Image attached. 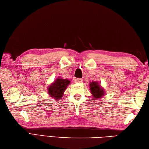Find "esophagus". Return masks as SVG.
Here are the masks:
<instances>
[{
    "label": "esophagus",
    "instance_id": "34e87169",
    "mask_svg": "<svg viewBox=\"0 0 149 149\" xmlns=\"http://www.w3.org/2000/svg\"><path fill=\"white\" fill-rule=\"evenodd\" d=\"M82 81H83L82 79H80V78L75 79V81H76L77 83H81V82H82Z\"/></svg>",
    "mask_w": 149,
    "mask_h": 149
}]
</instances>
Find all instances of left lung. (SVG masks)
I'll use <instances>...</instances> for the list:
<instances>
[{
	"label": "left lung",
	"mask_w": 149,
	"mask_h": 149,
	"mask_svg": "<svg viewBox=\"0 0 149 149\" xmlns=\"http://www.w3.org/2000/svg\"><path fill=\"white\" fill-rule=\"evenodd\" d=\"M90 89L95 98H100L104 94L103 89L101 88L98 83L92 82L90 84Z\"/></svg>",
	"instance_id": "left-lung-1"
}]
</instances>
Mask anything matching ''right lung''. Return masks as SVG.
<instances>
[{"label":"right lung","mask_w":149,"mask_h":149,"mask_svg":"<svg viewBox=\"0 0 149 149\" xmlns=\"http://www.w3.org/2000/svg\"><path fill=\"white\" fill-rule=\"evenodd\" d=\"M70 81L68 79H63L58 78L54 83L48 88V92L52 97L59 100L63 95V92L66 90L67 86L69 85Z\"/></svg>","instance_id":"right-lung-1"}]
</instances>
